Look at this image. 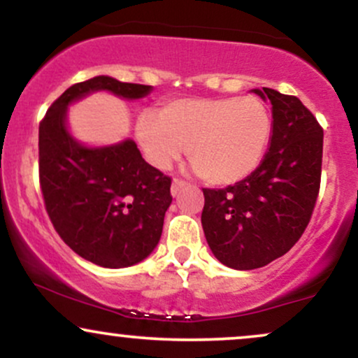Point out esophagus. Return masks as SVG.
<instances>
[{
    "label": "esophagus",
    "instance_id": "34e87169",
    "mask_svg": "<svg viewBox=\"0 0 358 358\" xmlns=\"http://www.w3.org/2000/svg\"><path fill=\"white\" fill-rule=\"evenodd\" d=\"M185 187H187V183L182 182V180H173V183H171V195L176 196L180 193V190Z\"/></svg>",
    "mask_w": 358,
    "mask_h": 358
}]
</instances>
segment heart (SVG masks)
Instances as JSON below:
<instances>
[{"label":"heart","instance_id":"obj_1","mask_svg":"<svg viewBox=\"0 0 358 358\" xmlns=\"http://www.w3.org/2000/svg\"><path fill=\"white\" fill-rule=\"evenodd\" d=\"M158 114L145 113L136 121V138L148 163L166 170L187 146L193 168L213 185L249 176L269 141V109L256 96L182 97L165 102Z\"/></svg>","mask_w":358,"mask_h":358}]
</instances>
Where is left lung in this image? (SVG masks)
<instances>
[{
	"instance_id": "8db88e82",
	"label": "left lung",
	"mask_w": 358,
	"mask_h": 358,
	"mask_svg": "<svg viewBox=\"0 0 358 358\" xmlns=\"http://www.w3.org/2000/svg\"><path fill=\"white\" fill-rule=\"evenodd\" d=\"M271 102V138L261 165L222 190L203 188L202 227L212 254L237 271L269 264L296 244L320 190L323 129L294 96L252 89Z\"/></svg>"
}]
</instances>
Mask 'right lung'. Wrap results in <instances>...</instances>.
Instances as JSON below:
<instances>
[{"label":"right lung","mask_w":358,"mask_h":358,"mask_svg":"<svg viewBox=\"0 0 358 358\" xmlns=\"http://www.w3.org/2000/svg\"><path fill=\"white\" fill-rule=\"evenodd\" d=\"M151 90L92 77L65 90L38 127L40 187L48 217L73 252L102 268H129L153 252L171 203V180L148 165L131 138L104 146L80 143L69 129V108L94 92L136 101Z\"/></svg>","instance_id":"right-lung-1"}]
</instances>
